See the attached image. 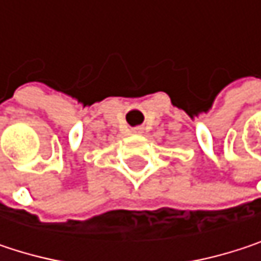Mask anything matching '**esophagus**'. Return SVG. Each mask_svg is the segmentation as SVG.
<instances>
[{
    "mask_svg": "<svg viewBox=\"0 0 261 261\" xmlns=\"http://www.w3.org/2000/svg\"><path fill=\"white\" fill-rule=\"evenodd\" d=\"M134 133H140V128H136V130H134Z\"/></svg>",
    "mask_w": 261,
    "mask_h": 261,
    "instance_id": "obj_1",
    "label": "esophagus"
}]
</instances>
